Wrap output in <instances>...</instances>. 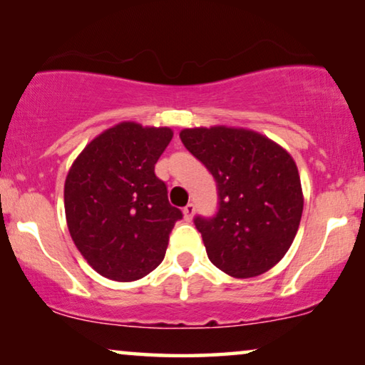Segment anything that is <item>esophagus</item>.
I'll return each instance as SVG.
<instances>
[{"label": "esophagus", "mask_w": 365, "mask_h": 365, "mask_svg": "<svg viewBox=\"0 0 365 365\" xmlns=\"http://www.w3.org/2000/svg\"><path fill=\"white\" fill-rule=\"evenodd\" d=\"M193 213H195V205H193V203H187V205L183 207V217H185V220H192Z\"/></svg>", "instance_id": "esophagus-1"}]
</instances>
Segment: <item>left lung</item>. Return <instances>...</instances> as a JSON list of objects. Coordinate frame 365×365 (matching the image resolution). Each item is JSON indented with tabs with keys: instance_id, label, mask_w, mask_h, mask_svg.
I'll use <instances>...</instances> for the list:
<instances>
[{
	"instance_id": "obj_1",
	"label": "left lung",
	"mask_w": 365,
	"mask_h": 365,
	"mask_svg": "<svg viewBox=\"0 0 365 365\" xmlns=\"http://www.w3.org/2000/svg\"><path fill=\"white\" fill-rule=\"evenodd\" d=\"M180 138L217 182L218 210L193 218L207 255L237 279L270 270L292 245L304 197L294 158L244 128H185Z\"/></svg>"
}]
</instances>
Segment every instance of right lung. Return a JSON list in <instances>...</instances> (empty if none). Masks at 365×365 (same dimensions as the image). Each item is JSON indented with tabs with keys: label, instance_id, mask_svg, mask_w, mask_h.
<instances>
[{
	"label": "right lung",
	"instance_id": "right-lung-1",
	"mask_svg": "<svg viewBox=\"0 0 365 365\" xmlns=\"http://www.w3.org/2000/svg\"><path fill=\"white\" fill-rule=\"evenodd\" d=\"M172 137L167 126L123 121L91 140L68 172V230L106 279L138 280L162 264L170 232L183 217L155 175Z\"/></svg>",
	"mask_w": 365,
	"mask_h": 365
}]
</instances>
